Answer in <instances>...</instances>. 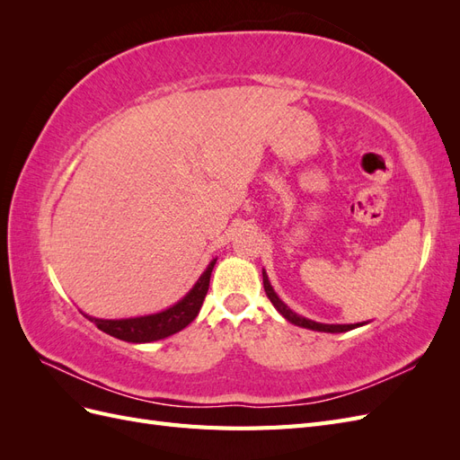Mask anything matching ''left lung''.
<instances>
[{"instance_id": "obj_1", "label": "left lung", "mask_w": 460, "mask_h": 460, "mask_svg": "<svg viewBox=\"0 0 460 460\" xmlns=\"http://www.w3.org/2000/svg\"><path fill=\"white\" fill-rule=\"evenodd\" d=\"M262 286H264V291H267V296H269L270 303H272L274 307H276V311L280 313V314L288 320V323L296 324V326L307 328V330H314V332L340 333V332H349V330H353V328H358V326L367 324V323H358V324H323V323H314V320H311V318H305V316H301V314H297V313L291 311V309L288 307V305H286L280 297H278V294L274 291V288L270 286L269 276H267V272H264V270H262Z\"/></svg>"}]
</instances>
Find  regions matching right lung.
Segmentation results:
<instances>
[{"label":"right lung","mask_w":460,"mask_h":460,"mask_svg":"<svg viewBox=\"0 0 460 460\" xmlns=\"http://www.w3.org/2000/svg\"><path fill=\"white\" fill-rule=\"evenodd\" d=\"M217 259L208 262L205 272L199 276V280L193 284L188 294L174 303L172 307L161 313L132 316V318H95L84 314L88 320L117 340L130 341V343H149L172 336V333L184 330L193 318L199 314L203 299L207 296L208 282H211V272L215 269Z\"/></svg>","instance_id":"add662e5"}]
</instances>
